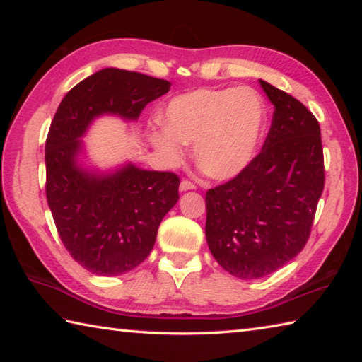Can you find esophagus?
Here are the masks:
<instances>
[{"label":"esophagus","mask_w":362,"mask_h":362,"mask_svg":"<svg viewBox=\"0 0 362 362\" xmlns=\"http://www.w3.org/2000/svg\"><path fill=\"white\" fill-rule=\"evenodd\" d=\"M194 188H196V185L193 182H189V180L180 182V191H188V189H194Z\"/></svg>","instance_id":"34e87169"}]
</instances>
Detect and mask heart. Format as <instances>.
Segmentation results:
<instances>
[{"label": "heart", "instance_id": "1", "mask_svg": "<svg viewBox=\"0 0 362 362\" xmlns=\"http://www.w3.org/2000/svg\"><path fill=\"white\" fill-rule=\"evenodd\" d=\"M163 121L166 129L151 138L169 163L183 157V143H196L199 166L213 179L227 180L255 158L266 129V107L252 88H201L175 96Z\"/></svg>", "mask_w": 362, "mask_h": 362}]
</instances>
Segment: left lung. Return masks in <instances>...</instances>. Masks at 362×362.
<instances>
[{
	"label": "left lung",
	"mask_w": 362,
	"mask_h": 362,
	"mask_svg": "<svg viewBox=\"0 0 362 362\" xmlns=\"http://www.w3.org/2000/svg\"><path fill=\"white\" fill-rule=\"evenodd\" d=\"M259 86L274 104L263 149L205 194L211 255L243 280L272 274L303 250L325 185L319 121L286 91Z\"/></svg>",
	"instance_id": "left-lung-1"
}]
</instances>
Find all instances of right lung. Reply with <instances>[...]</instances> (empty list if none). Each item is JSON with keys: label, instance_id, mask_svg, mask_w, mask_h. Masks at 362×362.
Masks as SVG:
<instances>
[{"label": "right lung", "instance_id": "obj_1", "mask_svg": "<svg viewBox=\"0 0 362 362\" xmlns=\"http://www.w3.org/2000/svg\"><path fill=\"white\" fill-rule=\"evenodd\" d=\"M171 83L105 68L73 87L54 115L45 144L46 199L54 224L74 261L95 275H121L148 258L158 226L179 201L174 173L126 165L96 174L78 165L79 138L99 115L136 119Z\"/></svg>", "mask_w": 362, "mask_h": 362}]
</instances>
